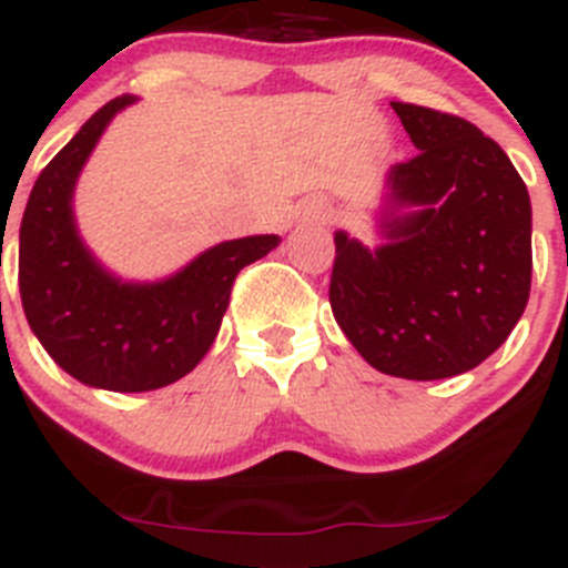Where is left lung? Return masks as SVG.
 <instances>
[{
	"label": "left lung",
	"mask_w": 568,
	"mask_h": 568,
	"mask_svg": "<svg viewBox=\"0 0 568 568\" xmlns=\"http://www.w3.org/2000/svg\"><path fill=\"white\" fill-rule=\"evenodd\" d=\"M390 108L418 152L385 174L383 244L335 233L329 305L377 372L455 377L497 352L525 313L530 194L503 146L466 119Z\"/></svg>",
	"instance_id": "obj_1"
}]
</instances>
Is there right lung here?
<instances>
[{"label": "right lung", "instance_id": "add662e5", "mask_svg": "<svg viewBox=\"0 0 568 568\" xmlns=\"http://www.w3.org/2000/svg\"><path fill=\"white\" fill-rule=\"evenodd\" d=\"M110 99L38 174L19 230V291L30 329L54 363L91 388L141 394L178 383L207 355L244 266L280 235H246L196 255L155 283H132L102 266L80 239L74 189L115 113Z\"/></svg>", "mask_w": 568, "mask_h": 568}]
</instances>
